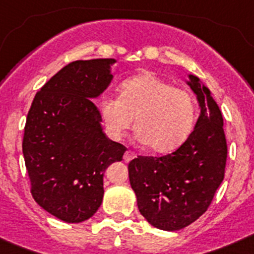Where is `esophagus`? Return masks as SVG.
Masks as SVG:
<instances>
[{"mask_svg": "<svg viewBox=\"0 0 254 254\" xmlns=\"http://www.w3.org/2000/svg\"><path fill=\"white\" fill-rule=\"evenodd\" d=\"M136 158V154L134 152H132L131 150H127V151L125 152V155H123V160L126 161V163H128V161H131L132 159Z\"/></svg>", "mask_w": 254, "mask_h": 254, "instance_id": "34e87169", "label": "esophagus"}]
</instances>
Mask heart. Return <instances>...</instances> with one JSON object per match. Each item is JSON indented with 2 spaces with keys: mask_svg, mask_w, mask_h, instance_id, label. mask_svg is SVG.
Wrapping results in <instances>:
<instances>
[{
  "mask_svg": "<svg viewBox=\"0 0 254 254\" xmlns=\"http://www.w3.org/2000/svg\"><path fill=\"white\" fill-rule=\"evenodd\" d=\"M100 113L113 138H121L136 122L134 137L155 152L177 149L187 138L196 120V102L188 91L152 73L122 82L120 96L104 94Z\"/></svg>",
  "mask_w": 254,
  "mask_h": 254,
  "instance_id": "1",
  "label": "heart"
}]
</instances>
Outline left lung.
Segmentation results:
<instances>
[{
    "instance_id": "8db88e82",
    "label": "left lung",
    "mask_w": 254,
    "mask_h": 254,
    "mask_svg": "<svg viewBox=\"0 0 254 254\" xmlns=\"http://www.w3.org/2000/svg\"><path fill=\"white\" fill-rule=\"evenodd\" d=\"M188 78L201 109L192 133L172 154L137 156L128 164L141 215L167 232L186 228L206 212L225 173L228 147L220 108L197 76Z\"/></svg>"
}]
</instances>
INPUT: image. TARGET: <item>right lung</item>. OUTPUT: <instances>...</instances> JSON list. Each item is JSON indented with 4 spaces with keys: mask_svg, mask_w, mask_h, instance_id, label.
Returning a JSON list of instances; mask_svg holds the SVG:
<instances>
[{
    "mask_svg": "<svg viewBox=\"0 0 254 254\" xmlns=\"http://www.w3.org/2000/svg\"><path fill=\"white\" fill-rule=\"evenodd\" d=\"M114 58L75 61L49 78L26 118L22 154L35 202L64 223H81L100 207L103 177L126 147L103 132L93 103L113 80Z\"/></svg>",
    "mask_w": 254,
    "mask_h": 254,
    "instance_id": "1",
    "label": "right lung"
}]
</instances>
